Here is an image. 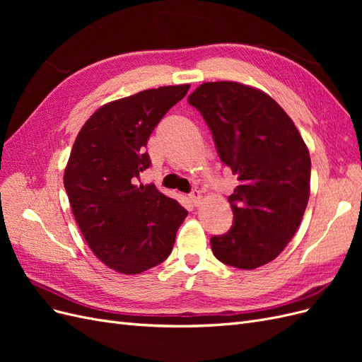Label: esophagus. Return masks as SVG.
I'll list each match as a JSON object with an SVG mask.
<instances>
[{
  "label": "esophagus",
  "instance_id": "34e87169",
  "mask_svg": "<svg viewBox=\"0 0 362 362\" xmlns=\"http://www.w3.org/2000/svg\"><path fill=\"white\" fill-rule=\"evenodd\" d=\"M189 199L192 201V204H193V205L198 206V205H199V202H201V199H202V194H201V192H199V190H193V192L189 194Z\"/></svg>",
  "mask_w": 362,
  "mask_h": 362
}]
</instances>
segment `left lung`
<instances>
[{
    "label": "left lung",
    "instance_id": "left-lung-1",
    "mask_svg": "<svg viewBox=\"0 0 362 362\" xmlns=\"http://www.w3.org/2000/svg\"><path fill=\"white\" fill-rule=\"evenodd\" d=\"M187 101L210 128L221 161L237 175L234 222L210 238L225 264L252 270L275 259L298 231L310 198L311 158L276 101L233 81L204 83Z\"/></svg>",
    "mask_w": 362,
    "mask_h": 362
}]
</instances>
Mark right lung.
<instances>
[{"instance_id":"right-lung-1","label":"right lung","mask_w":362,"mask_h":362,"mask_svg":"<svg viewBox=\"0 0 362 362\" xmlns=\"http://www.w3.org/2000/svg\"><path fill=\"white\" fill-rule=\"evenodd\" d=\"M190 84L166 86L108 103L75 139L64 170L71 208L93 254L105 266L137 275L166 259L187 210L154 184H140L151 166L146 145L161 117Z\"/></svg>"}]
</instances>
